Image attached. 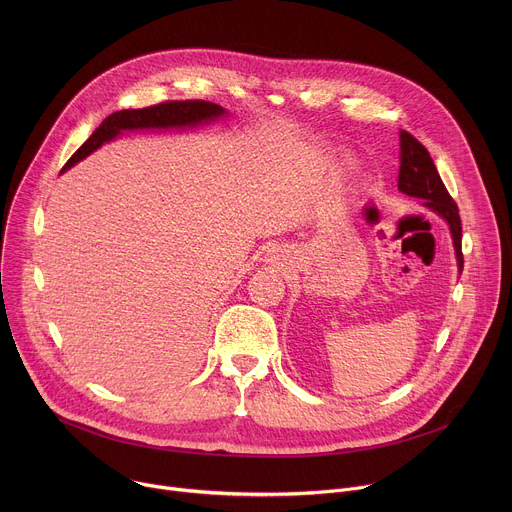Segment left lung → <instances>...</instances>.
I'll return each mask as SVG.
<instances>
[{
    "label": "left lung",
    "mask_w": 512,
    "mask_h": 512,
    "mask_svg": "<svg viewBox=\"0 0 512 512\" xmlns=\"http://www.w3.org/2000/svg\"><path fill=\"white\" fill-rule=\"evenodd\" d=\"M401 154H399V190L407 196L423 200V206L431 208L433 212L440 214L450 227L454 251L458 259V269L462 273L464 257H462V221L458 214V206L452 200L450 192L446 190L437 168L429 156V152L423 145L407 131L401 129Z\"/></svg>",
    "instance_id": "1"
}]
</instances>
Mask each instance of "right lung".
<instances>
[{
  "instance_id": "add662e5",
  "label": "right lung",
  "mask_w": 512,
  "mask_h": 512,
  "mask_svg": "<svg viewBox=\"0 0 512 512\" xmlns=\"http://www.w3.org/2000/svg\"><path fill=\"white\" fill-rule=\"evenodd\" d=\"M227 111L208 101H166L154 107L145 109H123L109 115L93 135L81 145V148L72 154V158L64 164L62 172L79 164L95 150H99L103 143L115 139L123 131L133 129H178V127H196L202 123L216 121L218 117H225Z\"/></svg>"
}]
</instances>
